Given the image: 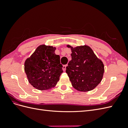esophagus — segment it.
<instances>
[{"label":"esophagus","mask_w":128,"mask_h":128,"mask_svg":"<svg viewBox=\"0 0 128 128\" xmlns=\"http://www.w3.org/2000/svg\"><path fill=\"white\" fill-rule=\"evenodd\" d=\"M67 66V64H64V65L63 66V69H64V71H65L66 70Z\"/></svg>","instance_id":"esophagus-1"}]
</instances>
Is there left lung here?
<instances>
[{"mask_svg":"<svg viewBox=\"0 0 128 128\" xmlns=\"http://www.w3.org/2000/svg\"><path fill=\"white\" fill-rule=\"evenodd\" d=\"M72 50V60L66 72L72 86L77 90L86 92L94 89L102 81L104 72L102 62L88 46H80Z\"/></svg>","mask_w":128,"mask_h":128,"instance_id":"left-lung-1","label":"left lung"}]
</instances>
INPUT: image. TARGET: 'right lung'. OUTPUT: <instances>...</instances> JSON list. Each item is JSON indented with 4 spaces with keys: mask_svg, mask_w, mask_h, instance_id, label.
<instances>
[{
    "mask_svg": "<svg viewBox=\"0 0 128 128\" xmlns=\"http://www.w3.org/2000/svg\"><path fill=\"white\" fill-rule=\"evenodd\" d=\"M56 48L42 45L24 63V71L29 82L36 88L46 90L54 87L63 72L60 56Z\"/></svg>",
    "mask_w": 128,
    "mask_h": 128,
    "instance_id": "add662e5",
    "label": "right lung"
}]
</instances>
